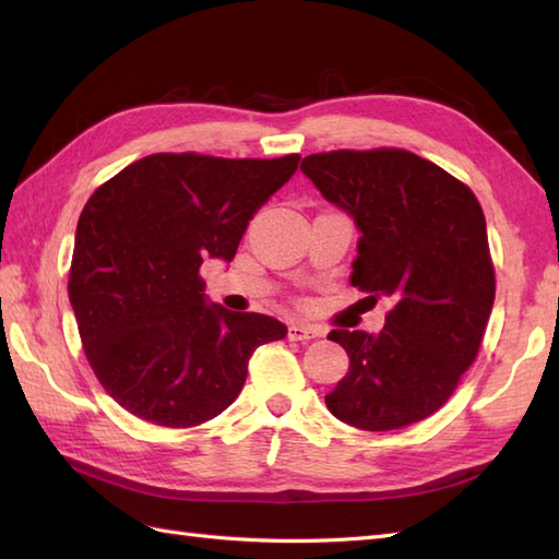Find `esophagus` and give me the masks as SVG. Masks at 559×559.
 Instances as JSON below:
<instances>
[{
	"mask_svg": "<svg viewBox=\"0 0 559 559\" xmlns=\"http://www.w3.org/2000/svg\"><path fill=\"white\" fill-rule=\"evenodd\" d=\"M317 336H322V331L317 326H307V324H293L288 329V338L290 341H312Z\"/></svg>",
	"mask_w": 559,
	"mask_h": 559,
	"instance_id": "esophagus-1",
	"label": "esophagus"
}]
</instances>
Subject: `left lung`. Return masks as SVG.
<instances>
[{
  "label": "left lung",
  "mask_w": 559,
  "mask_h": 559,
  "mask_svg": "<svg viewBox=\"0 0 559 559\" xmlns=\"http://www.w3.org/2000/svg\"><path fill=\"white\" fill-rule=\"evenodd\" d=\"M300 170L360 230L353 286L394 300L377 334L331 329L350 367L326 408L370 432L425 420L476 360L492 312L478 199L439 165L399 148L314 153Z\"/></svg>",
  "instance_id": "8db88e82"
}]
</instances>
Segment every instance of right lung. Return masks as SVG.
<instances>
[{"label": "right lung", "instance_id": "right-lung-1", "mask_svg": "<svg viewBox=\"0 0 559 559\" xmlns=\"http://www.w3.org/2000/svg\"><path fill=\"white\" fill-rule=\"evenodd\" d=\"M300 156L228 160L153 153L83 206L69 302L83 350L124 411L163 427L216 418L240 394L252 353L288 326L211 302L199 269L230 264L254 213Z\"/></svg>", "mask_w": 559, "mask_h": 559}]
</instances>
